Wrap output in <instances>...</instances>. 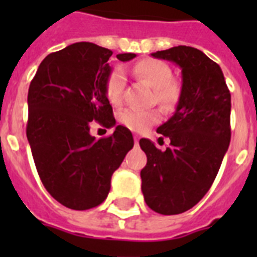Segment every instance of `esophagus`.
Masks as SVG:
<instances>
[{
	"mask_svg": "<svg viewBox=\"0 0 257 257\" xmlns=\"http://www.w3.org/2000/svg\"><path fill=\"white\" fill-rule=\"evenodd\" d=\"M139 141H140V139H139L137 136H135V143H136V144H139Z\"/></svg>",
	"mask_w": 257,
	"mask_h": 257,
	"instance_id": "esophagus-1",
	"label": "esophagus"
}]
</instances>
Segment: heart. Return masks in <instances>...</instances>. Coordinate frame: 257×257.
I'll return each instance as SVG.
<instances>
[{"label":"heart","mask_w":257,"mask_h":257,"mask_svg":"<svg viewBox=\"0 0 257 257\" xmlns=\"http://www.w3.org/2000/svg\"><path fill=\"white\" fill-rule=\"evenodd\" d=\"M133 76L143 80L153 88V102L164 109L176 108L183 94V86L172 77L171 66L156 58H144L132 68ZM125 90V74L120 66H116L108 74L105 81V94L112 104L118 105L122 101ZM160 120V112L156 109H124L118 113V121L133 132H144L152 124Z\"/></svg>","instance_id":"1"}]
</instances>
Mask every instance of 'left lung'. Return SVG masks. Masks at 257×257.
<instances>
[{"label": "left lung", "instance_id": "1", "mask_svg": "<svg viewBox=\"0 0 257 257\" xmlns=\"http://www.w3.org/2000/svg\"><path fill=\"white\" fill-rule=\"evenodd\" d=\"M176 62L183 94L175 114L157 128L171 144L164 152L141 139L145 203L161 215H179L203 199L216 179L231 141V93L220 66L201 50L175 46L152 53ZM163 139V137H161Z\"/></svg>", "mask_w": 257, "mask_h": 257}]
</instances>
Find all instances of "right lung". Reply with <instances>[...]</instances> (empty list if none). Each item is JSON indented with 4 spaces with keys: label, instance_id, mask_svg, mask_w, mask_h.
I'll return each mask as SVG.
<instances>
[{
    "label": "right lung",
    "instance_id": "right-lung-1",
    "mask_svg": "<svg viewBox=\"0 0 257 257\" xmlns=\"http://www.w3.org/2000/svg\"><path fill=\"white\" fill-rule=\"evenodd\" d=\"M112 50L76 42L48 54L30 82L26 136L44 187L60 204L85 211L100 205L110 179L133 148L132 133L117 125L108 137L90 136V121L116 125L105 94ZM129 61L135 53L116 56Z\"/></svg>",
    "mask_w": 257,
    "mask_h": 257
}]
</instances>
